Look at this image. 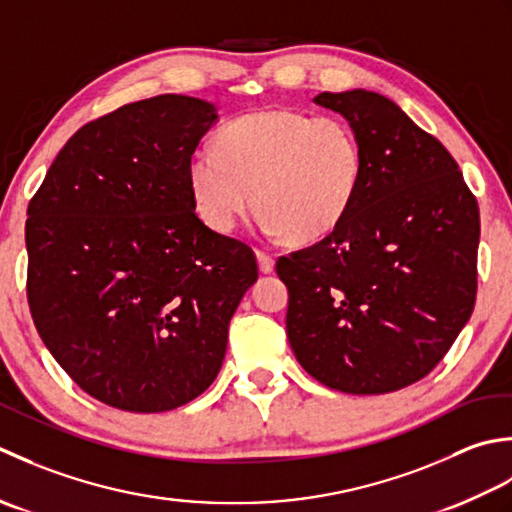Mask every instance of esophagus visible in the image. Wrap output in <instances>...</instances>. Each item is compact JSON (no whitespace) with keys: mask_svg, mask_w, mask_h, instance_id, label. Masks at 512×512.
I'll return each instance as SVG.
<instances>
[{"mask_svg":"<svg viewBox=\"0 0 512 512\" xmlns=\"http://www.w3.org/2000/svg\"><path fill=\"white\" fill-rule=\"evenodd\" d=\"M256 256H258V267H260V271H263V274H271V271H274V256H269L267 252H256Z\"/></svg>","mask_w":512,"mask_h":512,"instance_id":"obj_1","label":"esophagus"}]
</instances>
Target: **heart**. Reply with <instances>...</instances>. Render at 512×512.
Instances as JSON below:
<instances>
[{"mask_svg":"<svg viewBox=\"0 0 512 512\" xmlns=\"http://www.w3.org/2000/svg\"><path fill=\"white\" fill-rule=\"evenodd\" d=\"M362 163L358 134L344 119L271 108L232 119L216 132V148L194 150L187 185L214 232H234L254 190L265 232L305 245L347 216Z\"/></svg>","mask_w":512,"mask_h":512,"instance_id":"b5f03b06","label":"heart"}]
</instances>
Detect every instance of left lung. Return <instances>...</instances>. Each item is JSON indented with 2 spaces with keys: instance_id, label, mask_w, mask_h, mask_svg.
<instances>
[{
  "instance_id": "obj_1",
  "label": "left lung",
  "mask_w": 512,
  "mask_h": 512,
  "mask_svg": "<svg viewBox=\"0 0 512 512\" xmlns=\"http://www.w3.org/2000/svg\"><path fill=\"white\" fill-rule=\"evenodd\" d=\"M362 145L347 216L280 256L287 338L311 378L380 395L429 375L473 314L479 207L444 145L369 90L322 92Z\"/></svg>"
}]
</instances>
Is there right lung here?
<instances>
[{
  "label": "right lung",
  "instance_id": "1",
  "mask_svg": "<svg viewBox=\"0 0 512 512\" xmlns=\"http://www.w3.org/2000/svg\"><path fill=\"white\" fill-rule=\"evenodd\" d=\"M216 119L185 95L128 103L72 134L30 198L35 327L61 369L114 409L198 398L258 278L252 247L194 212L187 161Z\"/></svg>",
  "mask_w": 512,
  "mask_h": 512
}]
</instances>
